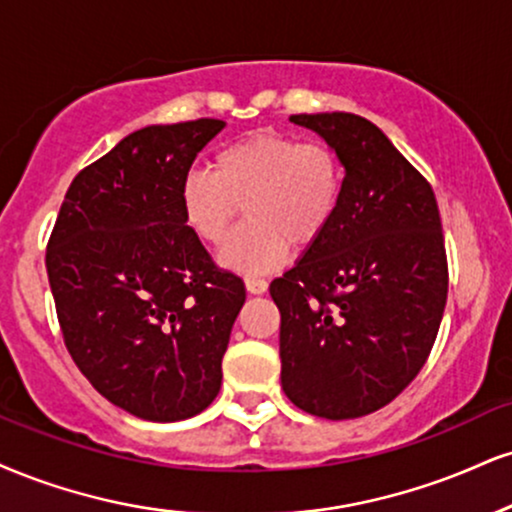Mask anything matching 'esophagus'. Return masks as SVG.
Masks as SVG:
<instances>
[{
    "label": "esophagus",
    "mask_w": 512,
    "mask_h": 512,
    "mask_svg": "<svg viewBox=\"0 0 512 512\" xmlns=\"http://www.w3.org/2000/svg\"><path fill=\"white\" fill-rule=\"evenodd\" d=\"M245 288H248L252 295H262L269 288V283L260 279V276H245Z\"/></svg>",
    "instance_id": "1"
}]
</instances>
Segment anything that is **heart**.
Segmentation results:
<instances>
[{
	"instance_id": "obj_1",
	"label": "heart",
	"mask_w": 512,
	"mask_h": 512,
	"mask_svg": "<svg viewBox=\"0 0 512 512\" xmlns=\"http://www.w3.org/2000/svg\"><path fill=\"white\" fill-rule=\"evenodd\" d=\"M346 190V164L334 145L260 131L221 147L212 171L190 169L178 183V209L202 243L221 245L245 207L248 221L221 260L240 272H264L288 245L310 248L334 224Z\"/></svg>"
}]
</instances>
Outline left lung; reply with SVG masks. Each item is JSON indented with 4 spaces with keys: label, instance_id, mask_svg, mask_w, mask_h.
Wrapping results in <instances>:
<instances>
[{
    "label": "left lung",
    "instance_id": "8db88e82",
    "mask_svg": "<svg viewBox=\"0 0 512 512\" xmlns=\"http://www.w3.org/2000/svg\"><path fill=\"white\" fill-rule=\"evenodd\" d=\"M341 152L346 190L329 231L272 281L281 386L300 410L353 420L384 408L424 367L448 295L434 190L372 121L293 114Z\"/></svg>",
    "mask_w": 512,
    "mask_h": 512
}]
</instances>
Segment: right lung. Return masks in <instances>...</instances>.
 Wrapping results in <instances>:
<instances>
[{
    "mask_svg": "<svg viewBox=\"0 0 512 512\" xmlns=\"http://www.w3.org/2000/svg\"><path fill=\"white\" fill-rule=\"evenodd\" d=\"M219 119L147 126L85 166L61 202L47 276L66 348L109 403L152 422L217 398L245 283L178 209V183Z\"/></svg>",
    "mask_w": 512,
    "mask_h": 512,
    "instance_id": "obj_1",
    "label": "right lung"
}]
</instances>
